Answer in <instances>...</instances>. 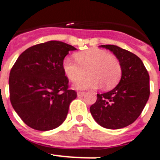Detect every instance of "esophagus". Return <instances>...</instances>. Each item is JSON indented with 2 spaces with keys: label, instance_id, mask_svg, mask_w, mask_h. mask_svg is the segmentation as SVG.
<instances>
[{
  "label": "esophagus",
  "instance_id": "esophagus-1",
  "mask_svg": "<svg viewBox=\"0 0 160 160\" xmlns=\"http://www.w3.org/2000/svg\"><path fill=\"white\" fill-rule=\"evenodd\" d=\"M84 94H85V93H84V92H78L77 93L78 97H83Z\"/></svg>",
  "mask_w": 160,
  "mask_h": 160
}]
</instances>
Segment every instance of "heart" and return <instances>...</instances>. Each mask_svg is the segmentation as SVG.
<instances>
[{
	"instance_id": "obj_1",
	"label": "heart",
	"mask_w": 160,
	"mask_h": 160,
	"mask_svg": "<svg viewBox=\"0 0 160 160\" xmlns=\"http://www.w3.org/2000/svg\"><path fill=\"white\" fill-rule=\"evenodd\" d=\"M76 61L66 57L62 61L65 75L72 82H76L88 75L89 77L76 83L77 89H97L102 85L103 89L116 86L122 77V66L119 60L107 51L90 48L76 53Z\"/></svg>"
}]
</instances>
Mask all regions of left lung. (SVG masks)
Listing matches in <instances>:
<instances>
[{"label": "left lung", "instance_id": "left-lung-1", "mask_svg": "<svg viewBox=\"0 0 160 160\" xmlns=\"http://www.w3.org/2000/svg\"><path fill=\"white\" fill-rule=\"evenodd\" d=\"M113 52L122 66V77L113 89L97 94L89 108L96 122L108 129L132 124L143 111L150 97V76L134 53L115 45H101Z\"/></svg>", "mask_w": 160, "mask_h": 160}]
</instances>
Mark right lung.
I'll return each instance as SVG.
<instances>
[{
	"mask_svg": "<svg viewBox=\"0 0 160 160\" xmlns=\"http://www.w3.org/2000/svg\"><path fill=\"white\" fill-rule=\"evenodd\" d=\"M71 45L60 41L37 44L22 52L9 78L13 108L26 125L49 131L62 125L76 92L68 89L62 61Z\"/></svg>",
	"mask_w": 160,
	"mask_h": 160,
	"instance_id": "1",
	"label": "right lung"
}]
</instances>
